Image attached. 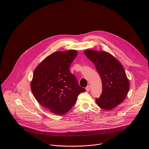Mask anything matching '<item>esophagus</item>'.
<instances>
[{"label":"esophagus","instance_id":"obj_1","mask_svg":"<svg viewBox=\"0 0 149 149\" xmlns=\"http://www.w3.org/2000/svg\"><path fill=\"white\" fill-rule=\"evenodd\" d=\"M86 90L87 91H89L91 90V87H90V86H87L86 87Z\"/></svg>","mask_w":149,"mask_h":149}]
</instances>
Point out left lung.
Returning <instances> with one entry per match:
<instances>
[{
	"mask_svg": "<svg viewBox=\"0 0 149 149\" xmlns=\"http://www.w3.org/2000/svg\"><path fill=\"white\" fill-rule=\"evenodd\" d=\"M87 57L94 64L102 81V91L95 101L104 110H111L121 103L128 93L130 83L121 63L105 51L87 49Z\"/></svg>",
	"mask_w": 149,
	"mask_h": 149,
	"instance_id": "obj_1",
	"label": "left lung"
}]
</instances>
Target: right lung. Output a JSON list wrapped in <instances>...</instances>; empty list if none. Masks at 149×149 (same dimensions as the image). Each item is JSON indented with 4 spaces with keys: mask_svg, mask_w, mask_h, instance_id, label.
<instances>
[{
    "mask_svg": "<svg viewBox=\"0 0 149 149\" xmlns=\"http://www.w3.org/2000/svg\"><path fill=\"white\" fill-rule=\"evenodd\" d=\"M78 54L76 50L55 52L35 69L31 91L38 102L57 115L67 113L78 95L86 91L80 87L70 67Z\"/></svg>",
    "mask_w": 149,
    "mask_h": 149,
    "instance_id": "1",
    "label": "right lung"
}]
</instances>
